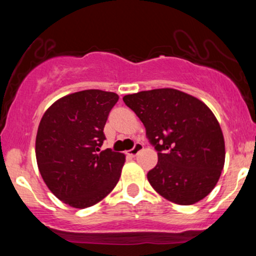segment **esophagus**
Masks as SVG:
<instances>
[{"instance_id": "1", "label": "esophagus", "mask_w": 256, "mask_h": 256, "mask_svg": "<svg viewBox=\"0 0 256 256\" xmlns=\"http://www.w3.org/2000/svg\"><path fill=\"white\" fill-rule=\"evenodd\" d=\"M142 149H143V144H142V143H138V142H137L136 144L134 146V148L130 149V150L128 152V155H130V156L134 158V156H136V155L138 154V152L142 150Z\"/></svg>"}]
</instances>
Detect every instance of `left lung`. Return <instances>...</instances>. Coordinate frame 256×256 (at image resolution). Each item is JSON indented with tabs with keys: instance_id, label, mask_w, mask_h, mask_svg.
<instances>
[{
	"instance_id": "left-lung-1",
	"label": "left lung",
	"mask_w": 256,
	"mask_h": 256,
	"mask_svg": "<svg viewBox=\"0 0 256 256\" xmlns=\"http://www.w3.org/2000/svg\"><path fill=\"white\" fill-rule=\"evenodd\" d=\"M122 101L146 128L158 152V164L146 174L158 194L177 204H194L218 183L225 162L222 128L198 98L176 89L126 95Z\"/></svg>"
}]
</instances>
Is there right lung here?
Listing matches in <instances>:
<instances>
[{"label":"right lung","mask_w":256,"mask_h":256,"mask_svg":"<svg viewBox=\"0 0 256 256\" xmlns=\"http://www.w3.org/2000/svg\"><path fill=\"white\" fill-rule=\"evenodd\" d=\"M118 100L108 91H78L58 100L42 116L36 137L38 170L49 190L71 207L96 204L119 182L125 155L100 152Z\"/></svg>","instance_id":"right-lung-1"}]
</instances>
